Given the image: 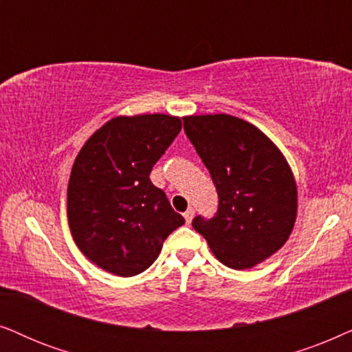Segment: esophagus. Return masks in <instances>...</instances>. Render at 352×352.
<instances>
[{"instance_id":"esophagus-1","label":"esophagus","mask_w":352,"mask_h":352,"mask_svg":"<svg viewBox=\"0 0 352 352\" xmlns=\"http://www.w3.org/2000/svg\"><path fill=\"white\" fill-rule=\"evenodd\" d=\"M193 215H195V210L193 209H188L186 210V212L184 214V217H185V220H186V223H191V220H193Z\"/></svg>"}]
</instances>
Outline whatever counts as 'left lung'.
<instances>
[{"label":"left lung","mask_w":352,"mask_h":352,"mask_svg":"<svg viewBox=\"0 0 352 352\" xmlns=\"http://www.w3.org/2000/svg\"><path fill=\"white\" fill-rule=\"evenodd\" d=\"M184 129L219 195L214 219H193L212 254L235 270L274 256L292 235L298 188L277 144L250 122L228 114L185 116Z\"/></svg>","instance_id":"8db88e82"}]
</instances>
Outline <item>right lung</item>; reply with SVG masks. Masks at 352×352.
I'll return each mask as SVG.
<instances>
[{
  "mask_svg": "<svg viewBox=\"0 0 352 352\" xmlns=\"http://www.w3.org/2000/svg\"><path fill=\"white\" fill-rule=\"evenodd\" d=\"M180 129L177 116H117L78 151L67 186L69 227L78 250L100 269L117 277L142 274L185 223L149 180Z\"/></svg>",
  "mask_w": 352,
  "mask_h": 352,
  "instance_id": "obj_1",
  "label": "right lung"
}]
</instances>
